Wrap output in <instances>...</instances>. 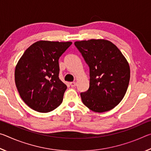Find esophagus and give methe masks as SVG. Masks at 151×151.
<instances>
[{
  "mask_svg": "<svg viewBox=\"0 0 151 151\" xmlns=\"http://www.w3.org/2000/svg\"><path fill=\"white\" fill-rule=\"evenodd\" d=\"M70 85L72 87H73V86H75L76 85V82H71V83H70Z\"/></svg>",
  "mask_w": 151,
  "mask_h": 151,
  "instance_id": "1",
  "label": "esophagus"
}]
</instances>
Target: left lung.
<instances>
[{
  "label": "left lung",
  "mask_w": 151,
  "mask_h": 151,
  "mask_svg": "<svg viewBox=\"0 0 151 151\" xmlns=\"http://www.w3.org/2000/svg\"><path fill=\"white\" fill-rule=\"evenodd\" d=\"M90 69V85L82 101L96 112L109 111L120 103L127 91L130 67L116 45L104 39L76 41Z\"/></svg>",
  "instance_id": "1"
}]
</instances>
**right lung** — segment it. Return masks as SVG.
Returning <instances> with one entry per match:
<instances>
[{
	"mask_svg": "<svg viewBox=\"0 0 151 151\" xmlns=\"http://www.w3.org/2000/svg\"><path fill=\"white\" fill-rule=\"evenodd\" d=\"M71 45V42L39 40L20 57L15 68V84L30 108L48 112L62 103L67 86L58 77V59Z\"/></svg>",
	"mask_w": 151,
	"mask_h": 151,
	"instance_id": "1",
	"label": "right lung"
}]
</instances>
